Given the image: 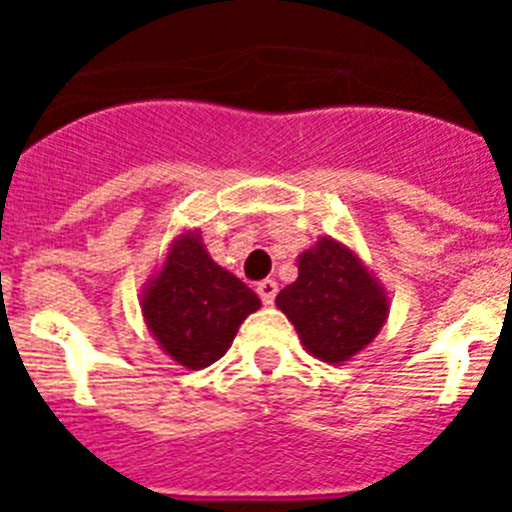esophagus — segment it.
<instances>
[{"label":"esophagus","instance_id":"1","mask_svg":"<svg viewBox=\"0 0 512 512\" xmlns=\"http://www.w3.org/2000/svg\"><path fill=\"white\" fill-rule=\"evenodd\" d=\"M277 282H274V279H264V282H259L256 284V292H259V297H261V302H264V305H274V297H277Z\"/></svg>","mask_w":512,"mask_h":512}]
</instances>
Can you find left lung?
I'll return each mask as SVG.
<instances>
[{
  "instance_id": "1",
  "label": "left lung",
  "mask_w": 512,
  "mask_h": 512,
  "mask_svg": "<svg viewBox=\"0 0 512 512\" xmlns=\"http://www.w3.org/2000/svg\"><path fill=\"white\" fill-rule=\"evenodd\" d=\"M307 354L343 364L379 336L390 297L354 248L323 235L297 256V279L277 295Z\"/></svg>"
}]
</instances>
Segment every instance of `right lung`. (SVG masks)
<instances>
[{
  "mask_svg": "<svg viewBox=\"0 0 512 512\" xmlns=\"http://www.w3.org/2000/svg\"><path fill=\"white\" fill-rule=\"evenodd\" d=\"M259 307L253 289L210 259L197 228L169 243L140 295V310L158 346L194 372L225 356L243 320Z\"/></svg>",
  "mask_w": 512,
  "mask_h": 512,
  "instance_id": "add662e5",
  "label": "right lung"
}]
</instances>
